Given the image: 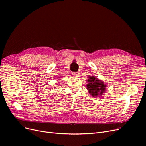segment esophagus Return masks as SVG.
<instances>
[{
	"label": "esophagus",
	"mask_w": 146,
	"mask_h": 146,
	"mask_svg": "<svg viewBox=\"0 0 146 146\" xmlns=\"http://www.w3.org/2000/svg\"><path fill=\"white\" fill-rule=\"evenodd\" d=\"M72 74L73 76H74V77H78L79 75V73H78V72H72Z\"/></svg>",
	"instance_id": "1"
}]
</instances>
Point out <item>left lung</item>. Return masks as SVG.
<instances>
[{
	"label": "left lung",
	"mask_w": 146,
	"mask_h": 146,
	"mask_svg": "<svg viewBox=\"0 0 146 146\" xmlns=\"http://www.w3.org/2000/svg\"><path fill=\"white\" fill-rule=\"evenodd\" d=\"M87 82L86 88L89 95L92 97H98L105 92L106 85L102 80L91 76L88 77Z\"/></svg>",
	"instance_id": "8db88e82"
}]
</instances>
